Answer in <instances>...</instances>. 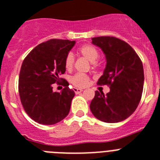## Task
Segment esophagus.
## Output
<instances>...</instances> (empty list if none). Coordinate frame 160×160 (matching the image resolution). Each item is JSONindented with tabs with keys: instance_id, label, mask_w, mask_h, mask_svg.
Listing matches in <instances>:
<instances>
[{
	"instance_id": "obj_1",
	"label": "esophagus",
	"mask_w": 160,
	"mask_h": 160,
	"mask_svg": "<svg viewBox=\"0 0 160 160\" xmlns=\"http://www.w3.org/2000/svg\"><path fill=\"white\" fill-rule=\"evenodd\" d=\"M74 91L76 93H81L83 91L82 89H78V88H74Z\"/></svg>"
}]
</instances>
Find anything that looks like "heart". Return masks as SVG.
Returning <instances> with one entry per match:
<instances>
[{"mask_svg": "<svg viewBox=\"0 0 160 160\" xmlns=\"http://www.w3.org/2000/svg\"><path fill=\"white\" fill-rule=\"evenodd\" d=\"M79 52L84 58H87L89 62H93V64H95L96 60L98 58V51L95 47L90 44L84 45L79 49ZM75 58L73 54L69 52L65 58V67L67 70H71L74 66ZM89 81V77L85 74L76 73L71 78V82L76 87H84L86 86Z\"/></svg>", "mask_w": 160, "mask_h": 160, "instance_id": "obj_1", "label": "heart"}]
</instances>
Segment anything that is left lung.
I'll list each match as a JSON object with an SVG mask.
<instances>
[{
	"label": "left lung",
	"mask_w": 160,
	"mask_h": 160,
	"mask_svg": "<svg viewBox=\"0 0 160 160\" xmlns=\"http://www.w3.org/2000/svg\"><path fill=\"white\" fill-rule=\"evenodd\" d=\"M92 43L100 48L106 58V67L98 84H107L105 95L95 91L90 110L104 122H119L129 118L141 101L144 86L142 62L127 42L114 37H96Z\"/></svg>",
	"instance_id": "obj_1"
}]
</instances>
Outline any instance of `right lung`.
<instances>
[{"label": "right lung", "instance_id": "obj_1", "mask_svg": "<svg viewBox=\"0 0 160 160\" xmlns=\"http://www.w3.org/2000/svg\"><path fill=\"white\" fill-rule=\"evenodd\" d=\"M76 41L50 39L35 47L22 63L19 93L24 111L36 122L53 125L68 115L75 92L67 80L60 78L66 72L65 58ZM63 80L65 88L53 92L52 84Z\"/></svg>", "mask_w": 160, "mask_h": 160}]
</instances>
